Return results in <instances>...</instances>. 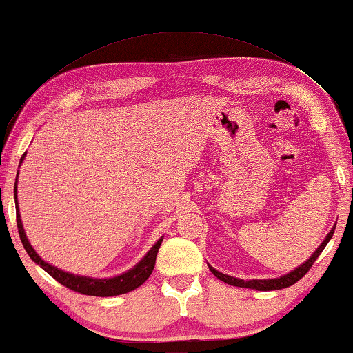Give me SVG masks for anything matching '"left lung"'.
Here are the masks:
<instances>
[{
    "label": "left lung",
    "mask_w": 353,
    "mask_h": 353,
    "mask_svg": "<svg viewBox=\"0 0 353 353\" xmlns=\"http://www.w3.org/2000/svg\"><path fill=\"white\" fill-rule=\"evenodd\" d=\"M334 227H336V224H334ZM334 227L330 230V234L325 236V240L319 244V248L314 250V254L310 256V259L305 263H302V265L296 268L294 271L285 274V276H282V277L266 279V280H243V279H236V277H232V276H227V274L219 272L210 265H208V268H210L213 276H216L219 280H223V282L229 283L232 286H240V288H250V290H256V291H272V290L288 288V286L299 282V280H301L310 271V268L313 266V263L316 261V259H318L322 250H324V248L327 246V243L332 240Z\"/></svg>",
    "instance_id": "8db88e82"
}]
</instances>
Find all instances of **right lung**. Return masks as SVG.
I'll return each instance as SVG.
<instances>
[{"label":"right lung","instance_id":"1","mask_svg":"<svg viewBox=\"0 0 353 353\" xmlns=\"http://www.w3.org/2000/svg\"><path fill=\"white\" fill-rule=\"evenodd\" d=\"M26 154L21 155L20 163L23 162ZM19 177V176H17ZM14 198H15V208H17V227H19L20 240L25 246L28 255L31 256L32 261L37 263V265L45 270L52 279H56L59 283L67 286V288L73 290L76 292H81V294L85 296H99V297H109V296H118V294H126V292L139 288L151 276V272L155 266V259H157V252L160 249V244H162L163 238L154 244V246L149 249V252L143 256V259L137 263V265L129 270L128 272L119 274L117 277L110 279H93V277H85V276H74V274L65 272L59 268L50 265L45 260H41L39 254L35 252L31 243L28 241V236L25 234V229H23L21 216L19 212V201H17V179H15V187H14Z\"/></svg>","mask_w":353,"mask_h":353}]
</instances>
